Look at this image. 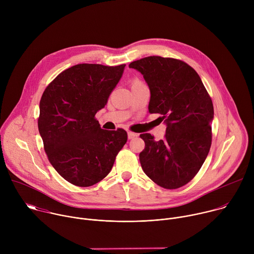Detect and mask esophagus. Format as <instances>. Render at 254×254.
<instances>
[{
    "mask_svg": "<svg viewBox=\"0 0 254 254\" xmlns=\"http://www.w3.org/2000/svg\"><path fill=\"white\" fill-rule=\"evenodd\" d=\"M135 136H137L136 133L131 132V131H128V132H127V137H128V139H131V138H133V137H135Z\"/></svg>",
    "mask_w": 254,
    "mask_h": 254,
    "instance_id": "34e87169",
    "label": "esophagus"
}]
</instances>
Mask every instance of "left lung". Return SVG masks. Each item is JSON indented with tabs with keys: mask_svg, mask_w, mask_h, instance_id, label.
<instances>
[{
	"mask_svg": "<svg viewBox=\"0 0 254 254\" xmlns=\"http://www.w3.org/2000/svg\"><path fill=\"white\" fill-rule=\"evenodd\" d=\"M151 91L149 112L160 114L164 139L141 133L146 147L139 162L146 175L165 189L186 185L205 162L212 141L214 108L200 76L184 61L149 56L131 62Z\"/></svg>",
	"mask_w": 254,
	"mask_h": 254,
	"instance_id": "obj_1",
	"label": "left lung"
}]
</instances>
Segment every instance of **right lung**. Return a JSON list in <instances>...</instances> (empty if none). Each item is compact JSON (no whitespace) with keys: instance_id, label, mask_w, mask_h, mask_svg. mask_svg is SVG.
Masks as SVG:
<instances>
[{"instance_id":"add662e5","label":"right lung","mask_w":254,"mask_h":254,"mask_svg":"<svg viewBox=\"0 0 254 254\" xmlns=\"http://www.w3.org/2000/svg\"><path fill=\"white\" fill-rule=\"evenodd\" d=\"M125 66L74 65L57 75L42 94L38 128L44 150L57 173L75 186L100 182L127 140L125 129H102L95 119Z\"/></svg>"}]
</instances>
